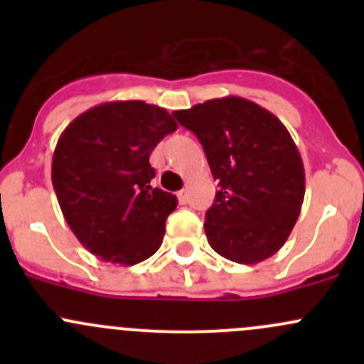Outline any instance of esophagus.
<instances>
[{
    "label": "esophagus",
    "mask_w": 364,
    "mask_h": 364,
    "mask_svg": "<svg viewBox=\"0 0 364 364\" xmlns=\"http://www.w3.org/2000/svg\"><path fill=\"white\" fill-rule=\"evenodd\" d=\"M178 200L179 204L188 203V190H181V192H178Z\"/></svg>",
    "instance_id": "obj_1"
}]
</instances>
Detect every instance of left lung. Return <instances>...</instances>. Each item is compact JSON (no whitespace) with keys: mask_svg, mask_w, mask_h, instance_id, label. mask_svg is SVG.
Segmentation results:
<instances>
[{"mask_svg":"<svg viewBox=\"0 0 364 364\" xmlns=\"http://www.w3.org/2000/svg\"><path fill=\"white\" fill-rule=\"evenodd\" d=\"M172 116L197 135L215 203L204 230L216 253L237 264L274 255L294 229L304 199V168L287 128L247 98L223 97Z\"/></svg>","mask_w":364,"mask_h":364,"instance_id":"8db88e82","label":"left lung"}]
</instances>
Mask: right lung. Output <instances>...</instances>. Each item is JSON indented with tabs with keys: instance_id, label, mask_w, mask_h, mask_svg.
Here are the masks:
<instances>
[{
	"instance_id": "right-lung-1",
	"label": "right lung",
	"mask_w": 364,
	"mask_h": 364,
	"mask_svg": "<svg viewBox=\"0 0 364 364\" xmlns=\"http://www.w3.org/2000/svg\"><path fill=\"white\" fill-rule=\"evenodd\" d=\"M178 128L165 109L141 100L107 102L65 128L53 156V186L77 240L105 262L134 266L160 248L178 205L153 188L149 155Z\"/></svg>"
}]
</instances>
